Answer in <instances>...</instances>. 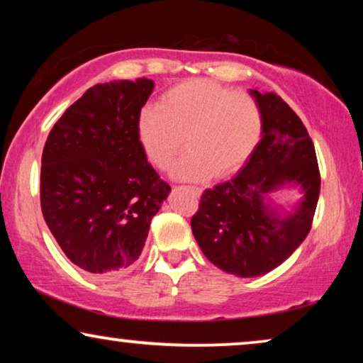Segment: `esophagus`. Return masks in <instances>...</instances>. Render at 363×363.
<instances>
[{
    "mask_svg": "<svg viewBox=\"0 0 363 363\" xmlns=\"http://www.w3.org/2000/svg\"><path fill=\"white\" fill-rule=\"evenodd\" d=\"M188 188L193 191V195H196V196L201 195V188H198V186H188Z\"/></svg>",
    "mask_w": 363,
    "mask_h": 363,
    "instance_id": "obj_1",
    "label": "esophagus"
}]
</instances>
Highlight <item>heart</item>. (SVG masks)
I'll return each instance as SVG.
<instances>
[{"label": "heart", "instance_id": "b5f03b06", "mask_svg": "<svg viewBox=\"0 0 363 363\" xmlns=\"http://www.w3.org/2000/svg\"><path fill=\"white\" fill-rule=\"evenodd\" d=\"M259 104L210 79L172 87L157 107L143 108L137 121L138 142L152 165L172 167L185 140L186 155L173 168L178 180L226 178L236 173L259 142Z\"/></svg>", "mask_w": 363, "mask_h": 363}]
</instances>
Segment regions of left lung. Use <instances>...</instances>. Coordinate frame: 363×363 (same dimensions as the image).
Segmentation results:
<instances>
[{
    "label": "left lung",
    "mask_w": 363,
    "mask_h": 363,
    "mask_svg": "<svg viewBox=\"0 0 363 363\" xmlns=\"http://www.w3.org/2000/svg\"><path fill=\"white\" fill-rule=\"evenodd\" d=\"M251 94L261 108V142L235 178L205 190L191 218L203 255L238 277L266 274L299 247L320 193L315 148L304 123L277 94ZM284 184L299 186L303 198L294 213L279 217L265 198Z\"/></svg>",
    "instance_id": "left-lung-1"
}]
</instances>
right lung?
<instances>
[{"label":"right lung","mask_w":363,"mask_h":363,"mask_svg":"<svg viewBox=\"0 0 363 363\" xmlns=\"http://www.w3.org/2000/svg\"><path fill=\"white\" fill-rule=\"evenodd\" d=\"M150 79L96 84L49 132L41 158V210L69 259L113 276L138 259L170 186L147 162L137 121Z\"/></svg>","instance_id":"add662e5"}]
</instances>
